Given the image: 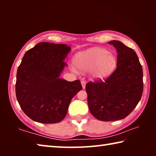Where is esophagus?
I'll use <instances>...</instances> for the list:
<instances>
[{
	"mask_svg": "<svg viewBox=\"0 0 156 156\" xmlns=\"http://www.w3.org/2000/svg\"><path fill=\"white\" fill-rule=\"evenodd\" d=\"M81 84H82V87H83V88L84 89L85 88V85H86V82L84 80H82L81 81Z\"/></svg>",
	"mask_w": 156,
	"mask_h": 156,
	"instance_id": "esophagus-1",
	"label": "esophagus"
}]
</instances>
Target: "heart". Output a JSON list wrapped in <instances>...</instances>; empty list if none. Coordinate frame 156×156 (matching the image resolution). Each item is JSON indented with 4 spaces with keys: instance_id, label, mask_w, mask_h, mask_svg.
I'll use <instances>...</instances> for the list:
<instances>
[{
    "instance_id": "1",
    "label": "heart",
    "mask_w": 156,
    "mask_h": 156,
    "mask_svg": "<svg viewBox=\"0 0 156 156\" xmlns=\"http://www.w3.org/2000/svg\"><path fill=\"white\" fill-rule=\"evenodd\" d=\"M73 62L80 69L92 70L95 77L103 78L115 70L117 66V58L114 54L107 49L92 48L76 54Z\"/></svg>"
}]
</instances>
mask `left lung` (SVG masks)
<instances>
[{
    "label": "left lung",
    "mask_w": 156,
    "mask_h": 156,
    "mask_svg": "<svg viewBox=\"0 0 156 156\" xmlns=\"http://www.w3.org/2000/svg\"><path fill=\"white\" fill-rule=\"evenodd\" d=\"M118 53L117 67L105 80L86 84L89 111L98 120L124 119L138 104L143 91V72L136 53L122 42L112 41Z\"/></svg>",
    "instance_id": "left-lung-1"
}]
</instances>
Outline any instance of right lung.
<instances>
[{"label":"right lung","mask_w":156,"mask_h":156,"mask_svg":"<svg viewBox=\"0 0 156 156\" xmlns=\"http://www.w3.org/2000/svg\"><path fill=\"white\" fill-rule=\"evenodd\" d=\"M71 47L40 43L29 49L18 68L16 95L20 108L36 122H60L73 97L82 89L80 81L60 78Z\"/></svg>","instance_id":"obj_1"}]
</instances>
